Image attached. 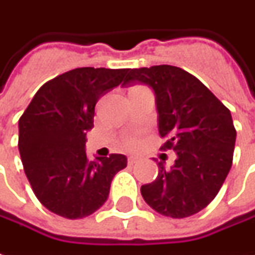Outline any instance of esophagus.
<instances>
[{
  "label": "esophagus",
  "instance_id": "34e87169",
  "mask_svg": "<svg viewBox=\"0 0 255 255\" xmlns=\"http://www.w3.org/2000/svg\"><path fill=\"white\" fill-rule=\"evenodd\" d=\"M135 163H138V158H136V157H128V164L133 165Z\"/></svg>",
  "mask_w": 255,
  "mask_h": 255
}]
</instances>
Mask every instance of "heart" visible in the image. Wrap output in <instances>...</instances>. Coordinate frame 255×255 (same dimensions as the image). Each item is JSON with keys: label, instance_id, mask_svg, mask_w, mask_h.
Returning a JSON list of instances; mask_svg holds the SVG:
<instances>
[{"label": "heart", "instance_id": "b5f03b06", "mask_svg": "<svg viewBox=\"0 0 255 255\" xmlns=\"http://www.w3.org/2000/svg\"><path fill=\"white\" fill-rule=\"evenodd\" d=\"M126 146H127V147H129V149H133V147L136 146V140L135 139L127 140V142H126Z\"/></svg>", "mask_w": 255, "mask_h": 255}]
</instances>
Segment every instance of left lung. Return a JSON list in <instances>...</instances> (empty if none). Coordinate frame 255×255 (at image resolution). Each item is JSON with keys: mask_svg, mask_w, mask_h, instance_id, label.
Listing matches in <instances>:
<instances>
[{"mask_svg": "<svg viewBox=\"0 0 255 255\" xmlns=\"http://www.w3.org/2000/svg\"><path fill=\"white\" fill-rule=\"evenodd\" d=\"M145 84L156 98L161 149L177 153L167 170L140 186L142 197L158 214L185 218L207 207L232 167L236 129L232 116L195 76L170 65L129 69L123 85Z\"/></svg>", "mask_w": 255, "mask_h": 255, "instance_id": "8db88e82", "label": "left lung"}]
</instances>
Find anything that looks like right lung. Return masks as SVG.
<instances>
[{"label": "right lung", "instance_id": "right-lung-1", "mask_svg": "<svg viewBox=\"0 0 255 255\" xmlns=\"http://www.w3.org/2000/svg\"><path fill=\"white\" fill-rule=\"evenodd\" d=\"M128 69L78 67L35 92L19 120V153L34 195L49 211L69 220L102 207L115 175L127 167L124 154L85 153L95 105L122 81Z\"/></svg>", "mask_w": 255, "mask_h": 255}]
</instances>
